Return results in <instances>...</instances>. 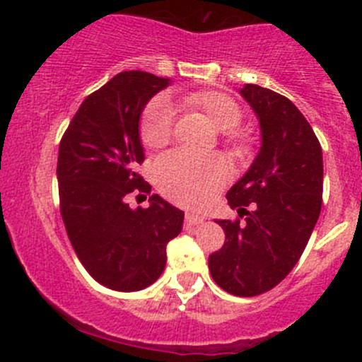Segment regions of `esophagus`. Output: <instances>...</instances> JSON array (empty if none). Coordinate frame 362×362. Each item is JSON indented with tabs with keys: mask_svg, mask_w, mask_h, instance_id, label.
I'll use <instances>...</instances> for the list:
<instances>
[{
	"mask_svg": "<svg viewBox=\"0 0 362 362\" xmlns=\"http://www.w3.org/2000/svg\"><path fill=\"white\" fill-rule=\"evenodd\" d=\"M201 223H204V216H199V214H194V213H187L185 214V228L199 226Z\"/></svg>",
	"mask_w": 362,
	"mask_h": 362,
	"instance_id": "34e87169",
	"label": "esophagus"
}]
</instances>
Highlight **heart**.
Instances as JSON below:
<instances>
[{"instance_id": "b5f03b06", "label": "heart", "mask_w": 362, "mask_h": 362, "mask_svg": "<svg viewBox=\"0 0 362 362\" xmlns=\"http://www.w3.org/2000/svg\"><path fill=\"white\" fill-rule=\"evenodd\" d=\"M184 105L204 114L218 131H233L242 122V109L235 98L218 90H202L187 93ZM175 109L165 97H156L148 103L141 120V141L148 148H161L172 139ZM228 148L236 158L247 156V141L228 136ZM158 189L168 199L185 206H199L213 197L226 184V165L219 156L192 155L175 149L160 156L155 163Z\"/></svg>"}]
</instances>
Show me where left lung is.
<instances>
[{
  "instance_id": "obj_1",
  "label": "left lung",
  "mask_w": 362,
  "mask_h": 362,
  "mask_svg": "<svg viewBox=\"0 0 362 362\" xmlns=\"http://www.w3.org/2000/svg\"><path fill=\"white\" fill-rule=\"evenodd\" d=\"M262 129V148L250 170L228 190L236 219L218 221L226 242L209 257L216 284L235 296L276 288L300 260L322 209V146L289 98L245 85Z\"/></svg>"
}]
</instances>
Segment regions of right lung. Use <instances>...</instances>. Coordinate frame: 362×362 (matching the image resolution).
<instances>
[{
  "instance_id": "1",
  "label": "right lung",
  "mask_w": 362,
  "mask_h": 362,
  "mask_svg": "<svg viewBox=\"0 0 362 362\" xmlns=\"http://www.w3.org/2000/svg\"><path fill=\"white\" fill-rule=\"evenodd\" d=\"M167 85L168 78L151 73H119L85 98L59 143L66 233L86 272L120 293L148 288L161 276L167 243L184 223V211L158 194L149 197V207L127 204L132 194L151 192L138 173L144 161L139 115Z\"/></svg>"
}]
</instances>
